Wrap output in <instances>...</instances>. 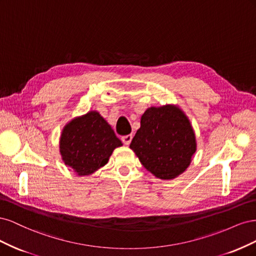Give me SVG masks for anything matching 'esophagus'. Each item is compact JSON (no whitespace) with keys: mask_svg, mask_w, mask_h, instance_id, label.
Wrapping results in <instances>:
<instances>
[{"mask_svg":"<svg viewBox=\"0 0 256 256\" xmlns=\"http://www.w3.org/2000/svg\"><path fill=\"white\" fill-rule=\"evenodd\" d=\"M131 140H132V134H127L122 136V141L125 145H129L131 143Z\"/></svg>","mask_w":256,"mask_h":256,"instance_id":"obj_1","label":"esophagus"}]
</instances>
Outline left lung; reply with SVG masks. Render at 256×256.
I'll use <instances>...</instances> for the list:
<instances>
[{"label":"left lung","instance_id":"1","mask_svg":"<svg viewBox=\"0 0 256 256\" xmlns=\"http://www.w3.org/2000/svg\"><path fill=\"white\" fill-rule=\"evenodd\" d=\"M143 166L160 180H173L186 171L196 150L194 131L175 106H152L130 144Z\"/></svg>","mask_w":256,"mask_h":256}]
</instances>
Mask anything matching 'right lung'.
Here are the masks:
<instances>
[{"mask_svg": "<svg viewBox=\"0 0 256 256\" xmlns=\"http://www.w3.org/2000/svg\"><path fill=\"white\" fill-rule=\"evenodd\" d=\"M120 138L102 115L90 111L68 122L62 131L60 152L78 175H90L108 164Z\"/></svg>", "mask_w": 256, "mask_h": 256, "instance_id": "obj_1", "label": "right lung"}]
</instances>
